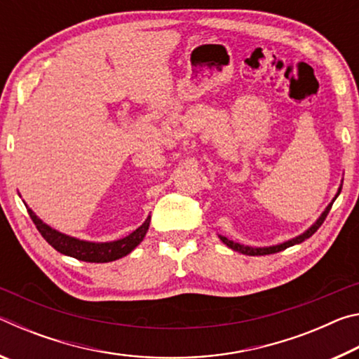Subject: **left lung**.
Segmentation results:
<instances>
[{"label": "left lung", "mask_w": 359, "mask_h": 359, "mask_svg": "<svg viewBox=\"0 0 359 359\" xmlns=\"http://www.w3.org/2000/svg\"><path fill=\"white\" fill-rule=\"evenodd\" d=\"M340 190H342V188H339V191H337V194L336 196H334V199H332V203L336 201V198L339 196V193H340ZM332 203L327 205V208L325 209V212L323 214L320 215V218L317 222H315L311 228H309L306 233H302L301 236H297V238H294V239H290V241H287V242H283V244H278V245H272V247H248V245H241V244H238V242H233V241H229V239H226L224 238V236H220V239H222V242L223 244H226L229 248H233V250H236V252H239V253H244V255H250V257H258V255H271V253H277V252H282V250H285V248H288V247H291V245H294V244H301L302 241H306V239H309L311 238V236L315 233V231H317L321 224H323V222H325V218L327 217V214H330V210H331V208H332Z\"/></svg>", "instance_id": "8db88e82"}]
</instances>
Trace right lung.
I'll use <instances>...</instances> for the list:
<instances>
[{
    "label": "right lung",
    "mask_w": 359,
    "mask_h": 359,
    "mask_svg": "<svg viewBox=\"0 0 359 359\" xmlns=\"http://www.w3.org/2000/svg\"><path fill=\"white\" fill-rule=\"evenodd\" d=\"M28 214L32 217L33 223L48 244H50L57 252L68 255L76 259L87 261V263H109V261H115L121 257H126L130 252L141 244L145 233H147L150 217H147L141 226L136 231H133L130 236L123 239L114 241V242H87L81 241L71 236H66L63 233H58L57 229H52L48 224H46L41 218L36 217L32 209H28Z\"/></svg>",
    "instance_id": "right-lung-1"
}]
</instances>
